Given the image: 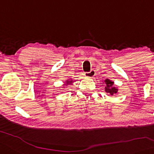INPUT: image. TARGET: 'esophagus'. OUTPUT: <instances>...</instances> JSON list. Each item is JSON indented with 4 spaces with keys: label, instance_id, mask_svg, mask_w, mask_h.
Returning <instances> with one entry per match:
<instances>
[{
    "label": "esophagus",
    "instance_id": "1",
    "mask_svg": "<svg viewBox=\"0 0 154 154\" xmlns=\"http://www.w3.org/2000/svg\"><path fill=\"white\" fill-rule=\"evenodd\" d=\"M85 75L87 78H93V75H95V71L94 70H91L89 72H86Z\"/></svg>",
    "mask_w": 154,
    "mask_h": 154
}]
</instances>
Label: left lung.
Wrapping results in <instances>:
<instances>
[{"mask_svg": "<svg viewBox=\"0 0 154 154\" xmlns=\"http://www.w3.org/2000/svg\"><path fill=\"white\" fill-rule=\"evenodd\" d=\"M103 82H105V85H106V86H105V91H106V93H108L111 95H114L116 93H117L118 88L116 87H114V82L107 79Z\"/></svg>", "mask_w": 154, "mask_h": 154, "instance_id": "left-lung-1", "label": "left lung"}]
</instances>
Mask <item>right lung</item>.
Masks as SVG:
<instances>
[{
	"label": "right lung",
	"mask_w": 154,
	"mask_h": 154,
	"mask_svg": "<svg viewBox=\"0 0 154 154\" xmlns=\"http://www.w3.org/2000/svg\"><path fill=\"white\" fill-rule=\"evenodd\" d=\"M72 83H73V80H72V79H68V80H67L66 81V83H65V84H64V86L69 85H71Z\"/></svg>",
	"instance_id": "right-lung-1"
}]
</instances>
